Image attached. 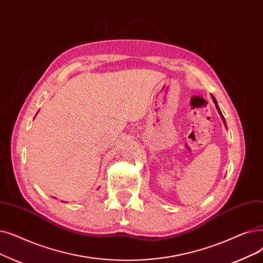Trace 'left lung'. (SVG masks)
<instances>
[{
  "instance_id": "1",
  "label": "left lung",
  "mask_w": 263,
  "mask_h": 263,
  "mask_svg": "<svg viewBox=\"0 0 263 263\" xmlns=\"http://www.w3.org/2000/svg\"><path fill=\"white\" fill-rule=\"evenodd\" d=\"M212 99H213V101H214V103H215V106H216L217 110H218V112H219V115H220V117H221V119H222V121H223L224 125H226V127H227V123H226L224 117L222 116V112H221V110H220V108H219V106H218V103H217V101H216V99H215V97H214V96H212Z\"/></svg>"
}]
</instances>
